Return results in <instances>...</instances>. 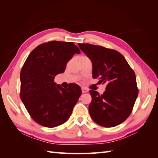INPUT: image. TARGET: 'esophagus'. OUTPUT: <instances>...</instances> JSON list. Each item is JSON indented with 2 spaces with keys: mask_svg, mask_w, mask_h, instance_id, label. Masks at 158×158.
Here are the masks:
<instances>
[{
  "mask_svg": "<svg viewBox=\"0 0 158 158\" xmlns=\"http://www.w3.org/2000/svg\"><path fill=\"white\" fill-rule=\"evenodd\" d=\"M81 91H82V93H86L88 92V90L86 88H81Z\"/></svg>",
  "mask_w": 158,
  "mask_h": 158,
  "instance_id": "obj_1",
  "label": "esophagus"
}]
</instances>
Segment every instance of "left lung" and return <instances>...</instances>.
Segmentation results:
<instances>
[{"instance_id":"obj_1","label":"left lung","mask_w":158,"mask_h":158,"mask_svg":"<svg viewBox=\"0 0 158 158\" xmlns=\"http://www.w3.org/2000/svg\"><path fill=\"white\" fill-rule=\"evenodd\" d=\"M78 45L92 60L93 78L98 79L99 84L106 85L103 94L89 91L90 116L100 126L111 127L119 125L130 116L138 96L135 72L116 50L88 43Z\"/></svg>"}]
</instances>
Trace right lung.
Listing matches in <instances>:
<instances>
[{
    "instance_id": "add662e5",
    "label": "right lung",
    "mask_w": 158,
    "mask_h": 158,
    "mask_svg": "<svg viewBox=\"0 0 158 158\" xmlns=\"http://www.w3.org/2000/svg\"><path fill=\"white\" fill-rule=\"evenodd\" d=\"M80 50L73 42L52 41L39 45L28 56L20 73V98L30 115L41 126L54 127L66 122L81 94L71 83L56 85L55 76Z\"/></svg>"
}]
</instances>
